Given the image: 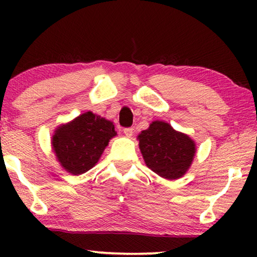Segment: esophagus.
<instances>
[{"instance_id": "1", "label": "esophagus", "mask_w": 257, "mask_h": 257, "mask_svg": "<svg viewBox=\"0 0 257 257\" xmlns=\"http://www.w3.org/2000/svg\"><path fill=\"white\" fill-rule=\"evenodd\" d=\"M124 136L126 138H131L133 136V128H124Z\"/></svg>"}]
</instances>
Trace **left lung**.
Wrapping results in <instances>:
<instances>
[{"label":"left lung","instance_id":"left-lung-1","mask_svg":"<svg viewBox=\"0 0 257 257\" xmlns=\"http://www.w3.org/2000/svg\"><path fill=\"white\" fill-rule=\"evenodd\" d=\"M137 139L146 166L159 177L177 180L191 168L196 144L188 135L175 131L168 122L152 121Z\"/></svg>","mask_w":257,"mask_h":257}]
</instances>
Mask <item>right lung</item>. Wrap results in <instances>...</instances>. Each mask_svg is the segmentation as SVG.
Wrapping results in <instances>:
<instances>
[{
	"instance_id": "right-lung-1",
	"label": "right lung",
	"mask_w": 257,
	"mask_h": 257,
	"mask_svg": "<svg viewBox=\"0 0 257 257\" xmlns=\"http://www.w3.org/2000/svg\"><path fill=\"white\" fill-rule=\"evenodd\" d=\"M115 136L113 122L87 111L57 126L51 137L52 152L63 170L80 175L99 161Z\"/></svg>"
}]
</instances>
